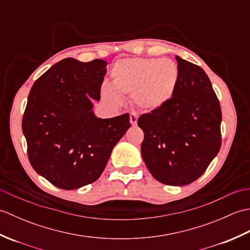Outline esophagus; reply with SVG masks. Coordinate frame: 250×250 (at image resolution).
<instances>
[{
	"label": "esophagus",
	"mask_w": 250,
	"mask_h": 250,
	"mask_svg": "<svg viewBox=\"0 0 250 250\" xmlns=\"http://www.w3.org/2000/svg\"><path fill=\"white\" fill-rule=\"evenodd\" d=\"M130 122H131V125H136V122H137V116L134 114V113H131L130 114Z\"/></svg>",
	"instance_id": "esophagus-1"
}]
</instances>
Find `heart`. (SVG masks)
<instances>
[{"label":"heart","mask_w":250,"mask_h":250,"mask_svg":"<svg viewBox=\"0 0 250 250\" xmlns=\"http://www.w3.org/2000/svg\"><path fill=\"white\" fill-rule=\"evenodd\" d=\"M111 83H103L101 93L115 105L122 95L132 94L137 107L153 110L166 104L176 90L179 71L176 63L160 58H126L117 61L110 72Z\"/></svg>","instance_id":"obj_1"}]
</instances>
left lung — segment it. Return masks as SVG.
Listing matches in <instances>:
<instances>
[{"mask_svg":"<svg viewBox=\"0 0 250 250\" xmlns=\"http://www.w3.org/2000/svg\"><path fill=\"white\" fill-rule=\"evenodd\" d=\"M179 79L173 97L143 114L142 157L158 182L185 186L204 174L221 146V108L202 67L176 57Z\"/></svg>","mask_w":250,"mask_h":250,"instance_id":"1","label":"left lung"}]
</instances>
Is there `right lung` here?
Masks as SVG:
<instances>
[{
	"instance_id": "add662e5",
	"label": "right lung",
	"mask_w": 250,
	"mask_h": 250,
	"mask_svg": "<svg viewBox=\"0 0 250 250\" xmlns=\"http://www.w3.org/2000/svg\"><path fill=\"white\" fill-rule=\"evenodd\" d=\"M107 62L66 58L36 79L22 117L31 166L56 187L73 190L95 182L111 150L130 128V116L95 117Z\"/></svg>"
}]
</instances>
